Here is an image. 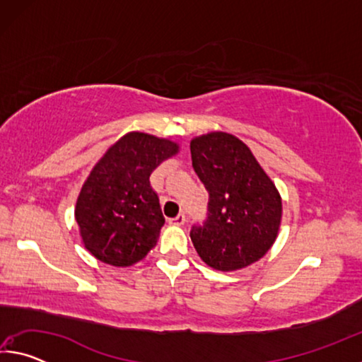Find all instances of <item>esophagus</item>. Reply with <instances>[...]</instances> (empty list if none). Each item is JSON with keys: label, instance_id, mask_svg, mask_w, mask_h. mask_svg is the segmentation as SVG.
Here are the masks:
<instances>
[{"label": "esophagus", "instance_id": "esophagus-1", "mask_svg": "<svg viewBox=\"0 0 362 362\" xmlns=\"http://www.w3.org/2000/svg\"><path fill=\"white\" fill-rule=\"evenodd\" d=\"M169 223L173 225H183L185 223V214H179V216L174 218H169Z\"/></svg>", "mask_w": 362, "mask_h": 362}]
</instances>
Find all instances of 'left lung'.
Segmentation results:
<instances>
[{
	"label": "left lung",
	"instance_id": "8db88e82",
	"mask_svg": "<svg viewBox=\"0 0 362 362\" xmlns=\"http://www.w3.org/2000/svg\"><path fill=\"white\" fill-rule=\"evenodd\" d=\"M189 150L194 173L209 193L207 218L189 231L196 252L220 272L260 260L276 240L283 214L274 183L231 134L196 137Z\"/></svg>",
	"mask_w": 362,
	"mask_h": 362
}]
</instances>
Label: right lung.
Instances as JSON below:
<instances>
[{"label":"right lung","instance_id":"1","mask_svg":"<svg viewBox=\"0 0 362 362\" xmlns=\"http://www.w3.org/2000/svg\"><path fill=\"white\" fill-rule=\"evenodd\" d=\"M177 144L129 132L110 148L84 182L75 218L86 249L113 267H129L155 247L164 225L150 175Z\"/></svg>","mask_w":362,"mask_h":362}]
</instances>
